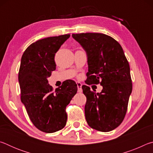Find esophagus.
<instances>
[{"mask_svg":"<svg viewBox=\"0 0 153 153\" xmlns=\"http://www.w3.org/2000/svg\"><path fill=\"white\" fill-rule=\"evenodd\" d=\"M77 84V92H82V84H81L80 82H76Z\"/></svg>","mask_w":153,"mask_h":153,"instance_id":"1","label":"esophagus"}]
</instances>
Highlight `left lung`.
<instances>
[{"mask_svg":"<svg viewBox=\"0 0 153 153\" xmlns=\"http://www.w3.org/2000/svg\"><path fill=\"white\" fill-rule=\"evenodd\" d=\"M72 37L86 53V84L102 86L100 93L92 92L86 85L82 87L86 97L84 109L87 123L96 130L112 131L125 117L132 91L130 68L123 48L104 33H76Z\"/></svg>","mask_w":153,"mask_h":153,"instance_id":"obj_1","label":"left lung"}]
</instances>
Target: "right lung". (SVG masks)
Returning <instances> with one entry per match:
<instances>
[{
	"label": "right lung",
	"mask_w": 153,
	"mask_h": 153,
	"mask_svg": "<svg viewBox=\"0 0 153 153\" xmlns=\"http://www.w3.org/2000/svg\"><path fill=\"white\" fill-rule=\"evenodd\" d=\"M69 37L65 34L36 41L28 46L21 60L18 76L21 100L33 125L46 133L65 126L66 107L77 91L74 81L65 82L55 91L48 81L56 69L55 53Z\"/></svg>",
	"instance_id": "add662e5"
}]
</instances>
